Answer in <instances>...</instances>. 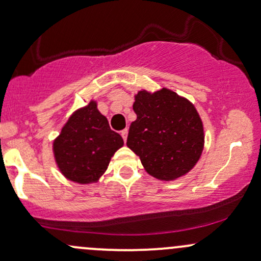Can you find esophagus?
Listing matches in <instances>:
<instances>
[{
	"label": "esophagus",
	"mask_w": 261,
	"mask_h": 261,
	"mask_svg": "<svg viewBox=\"0 0 261 261\" xmlns=\"http://www.w3.org/2000/svg\"><path fill=\"white\" fill-rule=\"evenodd\" d=\"M127 133H128V130H127V128H125V130L120 131V134H121L122 139H124L125 142H126V139H127Z\"/></svg>",
	"instance_id": "34e87169"
}]
</instances>
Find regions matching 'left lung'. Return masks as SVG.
I'll list each match as a JSON object with an SVG mask.
<instances>
[{"mask_svg":"<svg viewBox=\"0 0 261 261\" xmlns=\"http://www.w3.org/2000/svg\"><path fill=\"white\" fill-rule=\"evenodd\" d=\"M127 147L140 157L143 168L160 180L185 175L200 160L203 126L195 107L170 89L135 95Z\"/></svg>","mask_w":261,"mask_h":261,"instance_id":"1","label":"left lung"}]
</instances>
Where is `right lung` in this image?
Returning a JSON list of instances; mask_svg holds the SVG:
<instances>
[{
    "label": "right lung",
    "instance_id": "1",
    "mask_svg": "<svg viewBox=\"0 0 261 261\" xmlns=\"http://www.w3.org/2000/svg\"><path fill=\"white\" fill-rule=\"evenodd\" d=\"M124 145L122 137L109 126L94 100L76 110L54 141L53 149L60 172L80 184L98 181L112 157Z\"/></svg>",
    "mask_w": 261,
    "mask_h": 261
}]
</instances>
